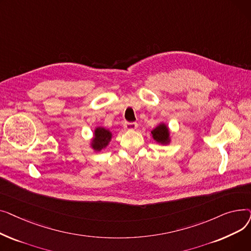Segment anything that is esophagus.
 Wrapping results in <instances>:
<instances>
[{
  "label": "esophagus",
  "instance_id": "esophagus-1",
  "mask_svg": "<svg viewBox=\"0 0 251 251\" xmlns=\"http://www.w3.org/2000/svg\"><path fill=\"white\" fill-rule=\"evenodd\" d=\"M137 123H135V122H126L125 124H124V127H125V129H127V130H135L136 128H137Z\"/></svg>",
  "mask_w": 251,
  "mask_h": 251
}]
</instances>
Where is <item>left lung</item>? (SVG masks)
I'll return each mask as SVG.
<instances>
[{"label":"left lung","mask_w":251,"mask_h":251,"mask_svg":"<svg viewBox=\"0 0 251 251\" xmlns=\"http://www.w3.org/2000/svg\"><path fill=\"white\" fill-rule=\"evenodd\" d=\"M151 134L153 139H155L160 143H167L169 142V130L165 124H160L155 129L151 131Z\"/></svg>","instance_id":"1"}]
</instances>
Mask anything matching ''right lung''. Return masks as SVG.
Segmentation results:
<instances>
[{
  "instance_id": "add662e5",
  "label": "right lung",
  "mask_w": 251,
  "mask_h": 251,
  "mask_svg": "<svg viewBox=\"0 0 251 251\" xmlns=\"http://www.w3.org/2000/svg\"><path fill=\"white\" fill-rule=\"evenodd\" d=\"M112 134L109 130L104 129L102 127H99L95 131V138L92 140V148L96 151H100L101 149L108 146L109 141L111 140Z\"/></svg>"
}]
</instances>
